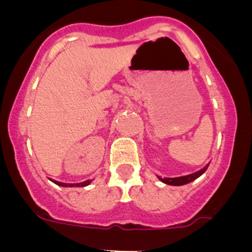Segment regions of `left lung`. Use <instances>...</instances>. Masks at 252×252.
Listing matches in <instances>:
<instances>
[{
  "mask_svg": "<svg viewBox=\"0 0 252 252\" xmlns=\"http://www.w3.org/2000/svg\"><path fill=\"white\" fill-rule=\"evenodd\" d=\"M208 165H209V164H208ZM208 165H206L203 169H201V170L195 171V173H193V174L184 175V177H178V178H160L159 177V179L161 180L162 183L170 184V186H183V184L190 183V182H193L194 179H197L198 177H201L204 171L207 170Z\"/></svg>",
  "mask_w": 252,
  "mask_h": 252,
  "instance_id": "1",
  "label": "left lung"
}]
</instances>
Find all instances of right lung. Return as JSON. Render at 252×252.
Returning <instances> with one entry per match:
<instances>
[{
	"label": "right lung",
	"mask_w": 252,
	"mask_h": 252,
	"mask_svg": "<svg viewBox=\"0 0 252 252\" xmlns=\"http://www.w3.org/2000/svg\"><path fill=\"white\" fill-rule=\"evenodd\" d=\"M54 183L58 184V186H62V187H86L91 183V180H86V182H82V183H77V184L62 183V182H57V180H54Z\"/></svg>",
	"instance_id": "obj_1"
}]
</instances>
